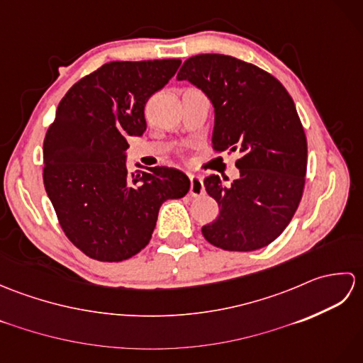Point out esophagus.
<instances>
[{
    "label": "esophagus",
    "mask_w": 363,
    "mask_h": 363,
    "mask_svg": "<svg viewBox=\"0 0 363 363\" xmlns=\"http://www.w3.org/2000/svg\"><path fill=\"white\" fill-rule=\"evenodd\" d=\"M204 195V184H203V177H199L196 174L190 176V196H201Z\"/></svg>",
    "instance_id": "obj_1"
}]
</instances>
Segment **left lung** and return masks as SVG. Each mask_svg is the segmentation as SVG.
Wrapping results in <instances>:
<instances>
[{"instance_id":"8db88e82","label":"left lung","mask_w":363,"mask_h":363,"mask_svg":"<svg viewBox=\"0 0 363 363\" xmlns=\"http://www.w3.org/2000/svg\"><path fill=\"white\" fill-rule=\"evenodd\" d=\"M177 81H189L215 107L212 148L238 151L240 177L225 186L204 179L220 215L203 226L209 243L256 251L274 242L295 215L306 184L307 138L295 103L274 76L225 54L187 59Z\"/></svg>"}]
</instances>
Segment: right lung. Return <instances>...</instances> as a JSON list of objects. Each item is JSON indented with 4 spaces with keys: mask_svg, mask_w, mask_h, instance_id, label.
I'll use <instances>...</instances> for the list:
<instances>
[{
    "mask_svg": "<svg viewBox=\"0 0 363 363\" xmlns=\"http://www.w3.org/2000/svg\"><path fill=\"white\" fill-rule=\"evenodd\" d=\"M179 65V59L115 60L60 99L43 140V184L68 240L90 259L135 256L151 240L162 203L190 190L176 168L130 176L125 154L126 138L145 133V104Z\"/></svg>",
    "mask_w": 363,
    "mask_h": 363,
    "instance_id": "add662e5",
    "label": "right lung"
}]
</instances>
